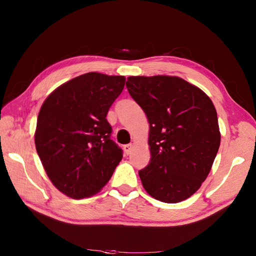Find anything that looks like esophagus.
Wrapping results in <instances>:
<instances>
[{
	"instance_id": "34e87169",
	"label": "esophagus",
	"mask_w": 256,
	"mask_h": 256,
	"mask_svg": "<svg viewBox=\"0 0 256 256\" xmlns=\"http://www.w3.org/2000/svg\"><path fill=\"white\" fill-rule=\"evenodd\" d=\"M124 152L126 154H130L132 152V144H126V145H124Z\"/></svg>"
}]
</instances>
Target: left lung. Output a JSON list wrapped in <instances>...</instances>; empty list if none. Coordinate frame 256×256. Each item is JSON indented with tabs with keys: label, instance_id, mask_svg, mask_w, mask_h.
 I'll return each instance as SVG.
<instances>
[{
	"label": "left lung",
	"instance_id": "left-lung-1",
	"mask_svg": "<svg viewBox=\"0 0 256 256\" xmlns=\"http://www.w3.org/2000/svg\"><path fill=\"white\" fill-rule=\"evenodd\" d=\"M126 88L150 126V163L139 171L144 189L162 202H180L199 189L217 156L221 136L214 106L178 76H128Z\"/></svg>",
	"mask_w": 256,
	"mask_h": 256
}]
</instances>
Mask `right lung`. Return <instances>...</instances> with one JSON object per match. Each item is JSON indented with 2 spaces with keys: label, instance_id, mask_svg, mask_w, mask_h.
<instances>
[{
  "label": "right lung",
  "instance_id": "right-lung-1",
  "mask_svg": "<svg viewBox=\"0 0 256 256\" xmlns=\"http://www.w3.org/2000/svg\"><path fill=\"white\" fill-rule=\"evenodd\" d=\"M124 84L122 76L88 72L58 87L42 106L36 150L52 184L68 197L100 192L122 158L106 116Z\"/></svg>",
  "mask_w": 256,
  "mask_h": 256
}]
</instances>
